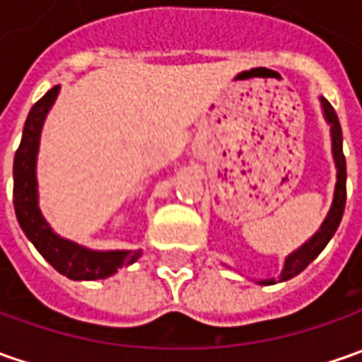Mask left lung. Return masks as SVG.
Here are the masks:
<instances>
[{"instance_id": "obj_1", "label": "left lung", "mask_w": 362, "mask_h": 362, "mask_svg": "<svg viewBox=\"0 0 362 362\" xmlns=\"http://www.w3.org/2000/svg\"><path fill=\"white\" fill-rule=\"evenodd\" d=\"M320 106H322L325 119L330 124L332 158H334V166H337L334 196H332V204H330L329 214H327V218L322 220L320 228L298 250H294L293 255H288L284 258V268H282L281 279H279L281 282L288 281V279H293L296 274H300L325 250V246L334 236V232H337L339 224H341V218H343L344 202H346V162H344L343 154V130H341V124H339L334 107L330 106L325 98H320ZM274 282H276L274 279H267V281H258V284H264L267 286V284H274Z\"/></svg>"}]
</instances>
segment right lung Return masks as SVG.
Segmentation results:
<instances>
[{"label":"right lung","mask_w":362,"mask_h":362,"mask_svg":"<svg viewBox=\"0 0 362 362\" xmlns=\"http://www.w3.org/2000/svg\"><path fill=\"white\" fill-rule=\"evenodd\" d=\"M59 86H54L47 94L37 100L28 114L21 142L13 158V208L21 230L32 240L37 252L71 281H98L107 279L122 267L136 262L142 250H90L86 246L57 236L45 222L37 202V178L35 162L40 150V136L44 119L54 106Z\"/></svg>","instance_id":"obj_1"}]
</instances>
